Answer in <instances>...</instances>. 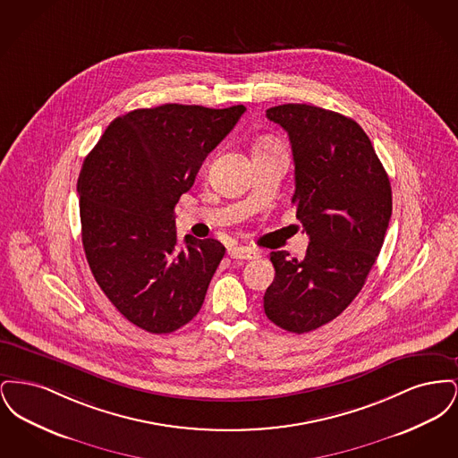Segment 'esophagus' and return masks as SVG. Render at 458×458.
<instances>
[{
    "label": "esophagus",
    "mask_w": 458,
    "mask_h": 458,
    "mask_svg": "<svg viewBox=\"0 0 458 458\" xmlns=\"http://www.w3.org/2000/svg\"><path fill=\"white\" fill-rule=\"evenodd\" d=\"M228 256L232 259H243V261H249V259H256L259 258V252L250 249V247H245V245H233L228 249Z\"/></svg>",
    "instance_id": "34e87169"
}]
</instances>
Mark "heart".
<instances>
[{"label":"heart","mask_w":458,"mask_h":458,"mask_svg":"<svg viewBox=\"0 0 458 458\" xmlns=\"http://www.w3.org/2000/svg\"><path fill=\"white\" fill-rule=\"evenodd\" d=\"M267 144H275V142H273V140H264L259 146H267Z\"/></svg>","instance_id":"b5f03b06"}]
</instances>
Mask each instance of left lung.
Wrapping results in <instances>:
<instances>
[{
    "label": "left lung",
    "mask_w": 458,
    "mask_h": 458,
    "mask_svg": "<svg viewBox=\"0 0 458 458\" xmlns=\"http://www.w3.org/2000/svg\"><path fill=\"white\" fill-rule=\"evenodd\" d=\"M288 133L295 163L292 204L309 235L302 261L271 252L264 293L271 323L307 333L340 316L366 284L392 218V187L357 122L310 105L266 109Z\"/></svg>",
    "instance_id": "obj_1"
}]
</instances>
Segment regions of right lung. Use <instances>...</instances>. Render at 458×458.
Segmentation results:
<instances>
[{"label":"right lung","instance_id":"add662e5","mask_svg":"<svg viewBox=\"0 0 458 458\" xmlns=\"http://www.w3.org/2000/svg\"><path fill=\"white\" fill-rule=\"evenodd\" d=\"M243 111L242 105L133 109L109 123L84 159L77 192L89 267L135 327L172 333L200 310L225 247L185 235L178 249L174 206Z\"/></svg>","mask_w":458,"mask_h":458}]
</instances>
